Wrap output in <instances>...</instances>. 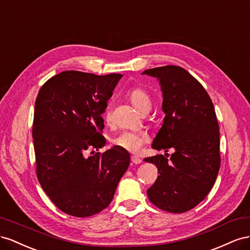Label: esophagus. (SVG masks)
<instances>
[{
    "label": "esophagus",
    "instance_id": "obj_1",
    "mask_svg": "<svg viewBox=\"0 0 250 250\" xmlns=\"http://www.w3.org/2000/svg\"><path fill=\"white\" fill-rule=\"evenodd\" d=\"M131 162L133 163V165H139V163L141 162V159L138 158V157H136V156H132L131 157Z\"/></svg>",
    "mask_w": 250,
    "mask_h": 250
}]
</instances>
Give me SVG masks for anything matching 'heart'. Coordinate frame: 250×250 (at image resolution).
<instances>
[{"label": "heart", "mask_w": 250, "mask_h": 250, "mask_svg": "<svg viewBox=\"0 0 250 250\" xmlns=\"http://www.w3.org/2000/svg\"><path fill=\"white\" fill-rule=\"evenodd\" d=\"M131 103L134 104L135 108H137L139 111H145L146 109H151L152 99L148 95L147 92L142 88H134L132 89L129 94ZM104 119L106 124H110L112 120V115L110 109H106L104 113ZM148 137L145 132H130L125 131L117 134L116 136L112 138L113 145H115L119 147L129 149L132 152H137L142 147Z\"/></svg>", "instance_id": "b5f03b06"}]
</instances>
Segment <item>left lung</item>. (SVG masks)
I'll list each match as a JSON object with an SVG mask.
<instances>
[{"label": "left lung", "mask_w": 250, "mask_h": 250, "mask_svg": "<svg viewBox=\"0 0 250 250\" xmlns=\"http://www.w3.org/2000/svg\"><path fill=\"white\" fill-rule=\"evenodd\" d=\"M142 74L159 81L166 114L152 147L175 151L169 159L163 155L145 159L154 163L159 174L146 191L148 200L162 210L185 212L208 195L220 169L215 108L203 85L181 67L163 66Z\"/></svg>", "instance_id": "obj_1"}]
</instances>
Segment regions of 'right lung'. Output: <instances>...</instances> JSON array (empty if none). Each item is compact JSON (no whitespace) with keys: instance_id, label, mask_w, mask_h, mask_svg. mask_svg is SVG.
Instances as JSON below:
<instances>
[{"instance_id":"obj_1","label":"right lung","mask_w":250,"mask_h":250,"mask_svg":"<svg viewBox=\"0 0 250 250\" xmlns=\"http://www.w3.org/2000/svg\"><path fill=\"white\" fill-rule=\"evenodd\" d=\"M121 77L63 71L39 91L32 127L37 176L56 208L70 216L104 209L130 166L129 152L117 146L85 156L105 145L102 114Z\"/></svg>"}]
</instances>
